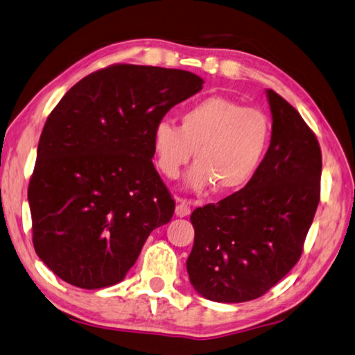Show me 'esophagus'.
<instances>
[{
  "label": "esophagus",
  "instance_id": "34e87169",
  "mask_svg": "<svg viewBox=\"0 0 355 355\" xmlns=\"http://www.w3.org/2000/svg\"><path fill=\"white\" fill-rule=\"evenodd\" d=\"M176 215L178 216H189L191 212V207H190V201L184 200V198H176Z\"/></svg>",
  "mask_w": 355,
  "mask_h": 355
}]
</instances>
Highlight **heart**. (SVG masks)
<instances>
[{
    "instance_id": "heart-1",
    "label": "heart",
    "mask_w": 355,
    "mask_h": 355,
    "mask_svg": "<svg viewBox=\"0 0 355 355\" xmlns=\"http://www.w3.org/2000/svg\"><path fill=\"white\" fill-rule=\"evenodd\" d=\"M271 121L262 110L245 107L225 96H209L189 105L181 126L160 120L153 128L151 145L159 170L176 179L193 155L187 174L195 191L215 189L226 193L251 181L271 141Z\"/></svg>"
}]
</instances>
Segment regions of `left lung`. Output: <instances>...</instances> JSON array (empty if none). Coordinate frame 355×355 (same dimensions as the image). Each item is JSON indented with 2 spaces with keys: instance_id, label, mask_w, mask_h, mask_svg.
Masks as SVG:
<instances>
[{
  "instance_id": "left-lung-1",
  "label": "left lung",
  "mask_w": 355,
  "mask_h": 355,
  "mask_svg": "<svg viewBox=\"0 0 355 355\" xmlns=\"http://www.w3.org/2000/svg\"><path fill=\"white\" fill-rule=\"evenodd\" d=\"M266 98L272 134L257 173L245 189L190 216V282L215 302H246L275 287L300 260L320 202L318 140L275 90Z\"/></svg>"
}]
</instances>
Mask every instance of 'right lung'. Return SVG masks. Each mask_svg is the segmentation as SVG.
I'll return each mask as SVG.
<instances>
[{"mask_svg": "<svg viewBox=\"0 0 355 355\" xmlns=\"http://www.w3.org/2000/svg\"><path fill=\"white\" fill-rule=\"evenodd\" d=\"M196 74L116 64L73 85L42 130L28 189L37 256L62 281H123L174 200L153 165L151 132L202 89Z\"/></svg>", "mask_w": 355, "mask_h": 355, "instance_id": "add662e5", "label": "right lung"}]
</instances>
